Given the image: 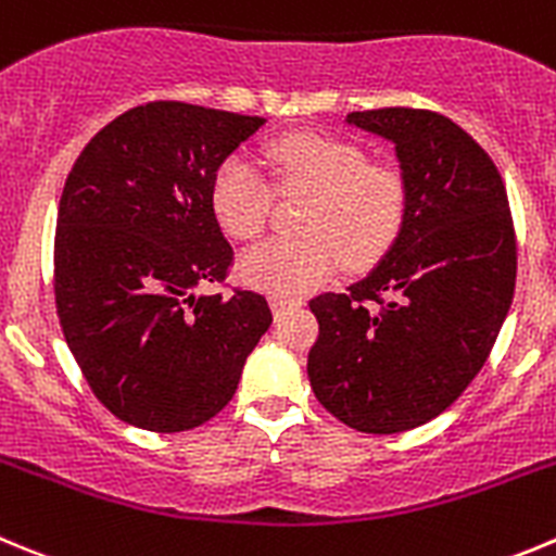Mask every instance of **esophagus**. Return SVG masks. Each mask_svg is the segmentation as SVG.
I'll return each instance as SVG.
<instances>
[{
  "label": "esophagus",
  "instance_id": "34e87169",
  "mask_svg": "<svg viewBox=\"0 0 556 556\" xmlns=\"http://www.w3.org/2000/svg\"><path fill=\"white\" fill-rule=\"evenodd\" d=\"M299 304H302V299H293V295H279V293L271 295L274 315L285 313V309H290V307H299Z\"/></svg>",
  "mask_w": 556,
  "mask_h": 556
}]
</instances>
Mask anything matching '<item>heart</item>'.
<instances>
[{
    "label": "heart",
    "instance_id": "b5f03b06",
    "mask_svg": "<svg viewBox=\"0 0 556 556\" xmlns=\"http://www.w3.org/2000/svg\"><path fill=\"white\" fill-rule=\"evenodd\" d=\"M279 189H304L299 219L304 236L268 238L238 261L247 285L279 295H302L340 268H367L395 243L406 219V180L387 164H370L349 139L288 134L268 144ZM274 191L247 155L219 164L211 180V211L227 236L257 238L271 219Z\"/></svg>",
    "mask_w": 556,
    "mask_h": 556
}]
</instances>
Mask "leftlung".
Wrapping results in <instances>:
<instances>
[{
  "instance_id": "obj_1",
  "label": "left lung",
  "mask_w": 556,
  "mask_h": 556,
  "mask_svg": "<svg viewBox=\"0 0 556 556\" xmlns=\"http://www.w3.org/2000/svg\"><path fill=\"white\" fill-rule=\"evenodd\" d=\"M395 144L406 219L349 293L309 302L315 397L362 433H403L447 412L489 359L516 288V232L500 169L444 114L351 112Z\"/></svg>"
}]
</instances>
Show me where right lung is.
<instances>
[{
  "mask_svg": "<svg viewBox=\"0 0 556 556\" xmlns=\"http://www.w3.org/2000/svg\"><path fill=\"white\" fill-rule=\"evenodd\" d=\"M263 117L153 101L87 142L60 197L54 299L98 401L155 433L207 422L236 395L271 326L266 295L197 293L225 282L232 247L211 180Z\"/></svg>",
  "mask_w": 556,
  "mask_h": 556,
  "instance_id": "obj_1",
  "label": "right lung"
}]
</instances>
